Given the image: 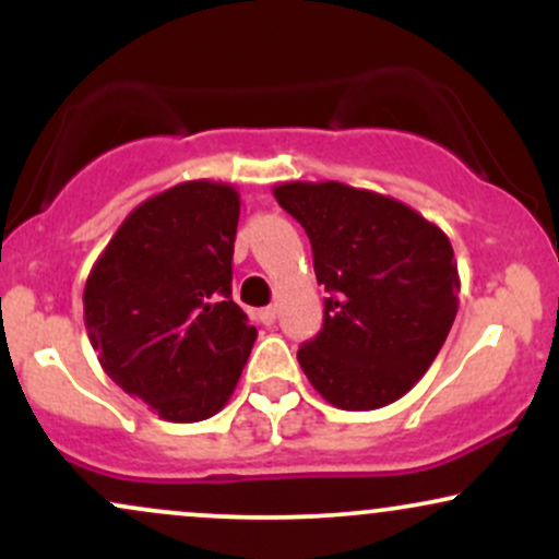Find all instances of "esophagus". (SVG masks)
Masks as SVG:
<instances>
[{
	"label": "esophagus",
	"instance_id": "obj_1",
	"mask_svg": "<svg viewBox=\"0 0 559 559\" xmlns=\"http://www.w3.org/2000/svg\"><path fill=\"white\" fill-rule=\"evenodd\" d=\"M275 316H278V307H275V305L265 307V310H260V318H262V323H267V325L273 323Z\"/></svg>",
	"mask_w": 559,
	"mask_h": 559
}]
</instances>
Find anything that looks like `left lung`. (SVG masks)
<instances>
[{
    "label": "left lung",
    "mask_w": 559,
    "mask_h": 559,
    "mask_svg": "<svg viewBox=\"0 0 559 559\" xmlns=\"http://www.w3.org/2000/svg\"><path fill=\"white\" fill-rule=\"evenodd\" d=\"M307 230L325 299L323 331L297 352L307 381L338 409H378L407 394L457 316L454 249L400 199L338 181L273 189Z\"/></svg>",
    "instance_id": "8db88e82"
}]
</instances>
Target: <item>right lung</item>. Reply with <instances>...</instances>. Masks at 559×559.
<instances>
[{
    "label": "right lung",
    "mask_w": 559,
    "mask_h": 559,
    "mask_svg": "<svg viewBox=\"0 0 559 559\" xmlns=\"http://www.w3.org/2000/svg\"><path fill=\"white\" fill-rule=\"evenodd\" d=\"M239 213L230 183L170 186L131 210L83 286L102 370L163 420L221 413L258 338L230 299Z\"/></svg>",
    "instance_id": "1"
}]
</instances>
